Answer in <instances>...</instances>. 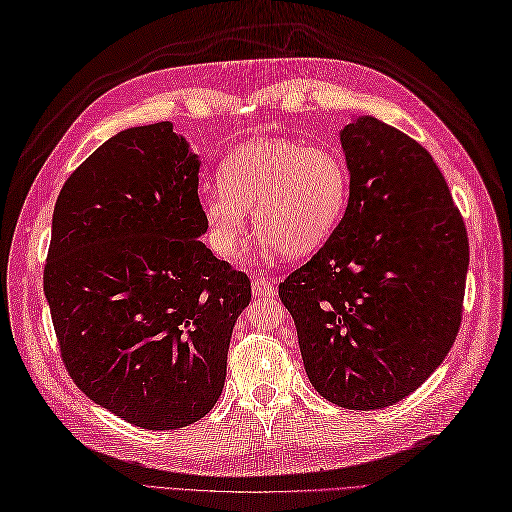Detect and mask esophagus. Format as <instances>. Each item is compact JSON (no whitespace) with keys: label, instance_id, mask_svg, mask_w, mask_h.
Listing matches in <instances>:
<instances>
[{"label":"esophagus","instance_id":"34e87169","mask_svg":"<svg viewBox=\"0 0 512 512\" xmlns=\"http://www.w3.org/2000/svg\"><path fill=\"white\" fill-rule=\"evenodd\" d=\"M252 291H254V295H258V297L273 299V297H276V280H273V278H260V276H256V278H254Z\"/></svg>","mask_w":512,"mask_h":512}]
</instances>
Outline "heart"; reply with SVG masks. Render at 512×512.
<instances>
[{
  "mask_svg": "<svg viewBox=\"0 0 512 512\" xmlns=\"http://www.w3.org/2000/svg\"><path fill=\"white\" fill-rule=\"evenodd\" d=\"M221 189L204 195L210 245L221 256L239 252L249 217L263 234L267 258H302L326 245L339 226L350 195V173L328 147L291 139L249 141L226 156Z\"/></svg>",
  "mask_w": 512,
  "mask_h": 512,
  "instance_id": "heart-1",
  "label": "heart"
}]
</instances>
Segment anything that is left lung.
I'll return each mask as SVG.
<instances>
[{
    "mask_svg": "<svg viewBox=\"0 0 512 512\" xmlns=\"http://www.w3.org/2000/svg\"><path fill=\"white\" fill-rule=\"evenodd\" d=\"M341 145L345 215L278 293L317 393L376 410L419 389L454 345L469 241L426 147L369 115L347 123Z\"/></svg>",
    "mask_w": 512,
    "mask_h": 512,
    "instance_id": "8db88e82",
    "label": "left lung"
}]
</instances>
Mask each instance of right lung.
Wrapping results in <instances>:
<instances>
[{"label": "right lung", "mask_w": 512, "mask_h": 512, "mask_svg": "<svg viewBox=\"0 0 512 512\" xmlns=\"http://www.w3.org/2000/svg\"><path fill=\"white\" fill-rule=\"evenodd\" d=\"M199 158L173 123L128 128L71 173L43 289L71 380L145 430L210 413L252 284L199 241Z\"/></svg>", "instance_id": "right-lung-1"}]
</instances>
